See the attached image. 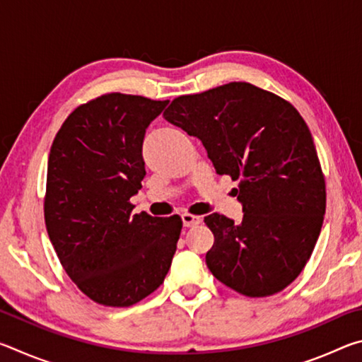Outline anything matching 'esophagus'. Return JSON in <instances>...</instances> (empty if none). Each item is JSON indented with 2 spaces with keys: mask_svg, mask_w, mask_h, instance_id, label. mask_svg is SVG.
Here are the masks:
<instances>
[{
  "mask_svg": "<svg viewBox=\"0 0 362 362\" xmlns=\"http://www.w3.org/2000/svg\"><path fill=\"white\" fill-rule=\"evenodd\" d=\"M182 222H183V226L189 228V226L199 225L201 222H203V218H201L199 216H192V214H182Z\"/></svg>",
  "mask_w": 362,
  "mask_h": 362,
  "instance_id": "34e87169",
  "label": "esophagus"
}]
</instances>
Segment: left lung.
<instances>
[{"label": "left lung", "instance_id": "8db88e82", "mask_svg": "<svg viewBox=\"0 0 362 362\" xmlns=\"http://www.w3.org/2000/svg\"><path fill=\"white\" fill-rule=\"evenodd\" d=\"M164 118L203 142L217 174L240 180L241 222L204 217L214 233L207 268L243 296L283 291L308 262L326 212V182L302 116L268 90L228 83L177 97Z\"/></svg>", "mask_w": 362, "mask_h": 362}]
</instances>
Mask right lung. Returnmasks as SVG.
<instances>
[{
  "label": "right lung",
  "instance_id": "add662e5",
  "mask_svg": "<svg viewBox=\"0 0 362 362\" xmlns=\"http://www.w3.org/2000/svg\"><path fill=\"white\" fill-rule=\"evenodd\" d=\"M169 100L105 94L79 105L47 159L49 240L81 292L105 306H131L163 284L182 218L134 214L142 188L146 127Z\"/></svg>",
  "mask_w": 362,
  "mask_h": 362
}]
</instances>
